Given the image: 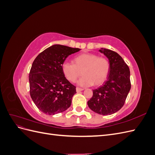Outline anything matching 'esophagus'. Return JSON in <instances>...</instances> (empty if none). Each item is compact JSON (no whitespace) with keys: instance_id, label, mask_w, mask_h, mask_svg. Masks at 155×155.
I'll return each mask as SVG.
<instances>
[{"instance_id":"1","label":"esophagus","mask_w":155,"mask_h":155,"mask_svg":"<svg viewBox=\"0 0 155 155\" xmlns=\"http://www.w3.org/2000/svg\"><path fill=\"white\" fill-rule=\"evenodd\" d=\"M83 90H84V89L82 88H79V87H77L76 88V92H81V91H82Z\"/></svg>"}]
</instances>
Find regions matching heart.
I'll list each match as a JSON object with an SVG mask.
<instances>
[{"label": "heart", "mask_w": 155, "mask_h": 155, "mask_svg": "<svg viewBox=\"0 0 155 155\" xmlns=\"http://www.w3.org/2000/svg\"><path fill=\"white\" fill-rule=\"evenodd\" d=\"M74 64L67 61H64L61 65L62 72L71 82L76 81L82 73L83 76L77 82L82 87L100 86L107 80L110 73L109 60L98 58L94 54L86 52L78 55L74 58Z\"/></svg>", "instance_id": "heart-1"}]
</instances>
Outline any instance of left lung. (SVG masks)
<instances>
[{
	"mask_svg": "<svg viewBox=\"0 0 155 155\" xmlns=\"http://www.w3.org/2000/svg\"><path fill=\"white\" fill-rule=\"evenodd\" d=\"M110 65L107 80L93 90V96L88 101L90 109L101 115H110L121 109L130 90V70L123 58L114 51L101 48Z\"/></svg>",
	"mask_w": 155,
	"mask_h": 155,
	"instance_id": "8db88e82",
	"label": "left lung"
}]
</instances>
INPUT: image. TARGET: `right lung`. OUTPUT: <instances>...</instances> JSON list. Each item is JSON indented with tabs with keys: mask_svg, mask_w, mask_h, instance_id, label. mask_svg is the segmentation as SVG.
<instances>
[{
	"mask_svg": "<svg viewBox=\"0 0 155 155\" xmlns=\"http://www.w3.org/2000/svg\"><path fill=\"white\" fill-rule=\"evenodd\" d=\"M80 50L54 45L42 51L33 62L29 74L30 94L43 113L54 115L71 105L76 87L64 77L61 65L70 55Z\"/></svg>",
	"mask_w": 155,
	"mask_h": 155,
	"instance_id": "1",
	"label": "right lung"
}]
</instances>
